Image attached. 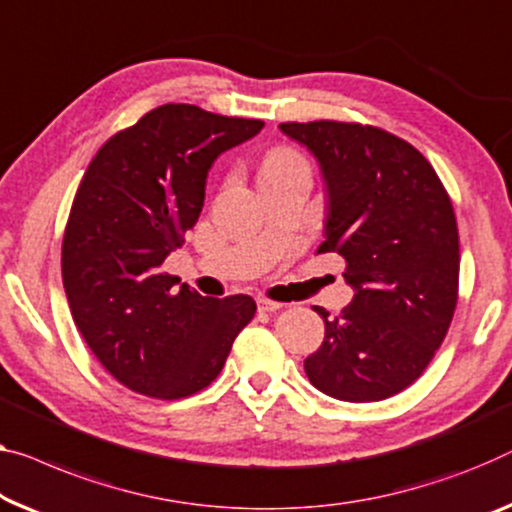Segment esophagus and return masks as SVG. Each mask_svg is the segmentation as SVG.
I'll return each instance as SVG.
<instances>
[{
	"mask_svg": "<svg viewBox=\"0 0 512 512\" xmlns=\"http://www.w3.org/2000/svg\"><path fill=\"white\" fill-rule=\"evenodd\" d=\"M257 308L262 310V312H276V310L282 308V303L271 301V299H264V296H259V299H257Z\"/></svg>",
	"mask_w": 512,
	"mask_h": 512,
	"instance_id": "esophagus-1",
	"label": "esophagus"
}]
</instances>
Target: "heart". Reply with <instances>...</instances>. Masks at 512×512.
<instances>
[{"mask_svg": "<svg viewBox=\"0 0 512 512\" xmlns=\"http://www.w3.org/2000/svg\"><path fill=\"white\" fill-rule=\"evenodd\" d=\"M294 167H305L303 158L292 149H276L271 151L269 156L264 158L262 170H259V177H269V174H280L287 170H294Z\"/></svg>", "mask_w": 512, "mask_h": 512, "instance_id": "b5f03b06", "label": "heart"}]
</instances>
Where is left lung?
<instances>
[{"label": "left lung", "mask_w": 512, "mask_h": 512, "mask_svg": "<svg viewBox=\"0 0 512 512\" xmlns=\"http://www.w3.org/2000/svg\"><path fill=\"white\" fill-rule=\"evenodd\" d=\"M317 160L324 241L317 255L347 259L352 303L324 319V342L305 358L310 384L345 402H377L423 375L451 326L460 276L453 204L409 142L342 121L280 124Z\"/></svg>", "instance_id": "left-lung-1"}]
</instances>
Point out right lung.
Segmentation results:
<instances>
[{"label": "right lung", "instance_id": "add662e5", "mask_svg": "<svg viewBox=\"0 0 512 512\" xmlns=\"http://www.w3.org/2000/svg\"><path fill=\"white\" fill-rule=\"evenodd\" d=\"M264 128L167 103L110 137L68 216L61 273L73 322L110 375L135 393L177 400L220 375L257 305L213 299L163 273L204 207L216 158Z\"/></svg>", "mask_w": 512, "mask_h": 512}]
</instances>
